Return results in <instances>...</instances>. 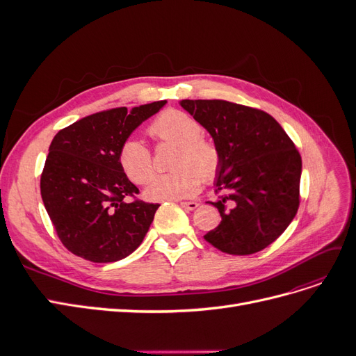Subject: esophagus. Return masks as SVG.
<instances>
[{"label":"esophagus","instance_id":"34e87169","mask_svg":"<svg viewBox=\"0 0 356 356\" xmlns=\"http://www.w3.org/2000/svg\"><path fill=\"white\" fill-rule=\"evenodd\" d=\"M179 204H181V207L184 208V209H187V211H195V209L199 207L197 202H181Z\"/></svg>","mask_w":356,"mask_h":356}]
</instances>
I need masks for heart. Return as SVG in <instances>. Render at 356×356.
Segmentation results:
<instances>
[{
    "mask_svg": "<svg viewBox=\"0 0 356 356\" xmlns=\"http://www.w3.org/2000/svg\"><path fill=\"white\" fill-rule=\"evenodd\" d=\"M148 134L157 143L177 145L169 174L152 179L147 196L154 200H175L196 195L200 181L212 182L221 169V153L209 139L203 138V126L197 118L179 111L166 110L148 126ZM118 161L127 178L135 184H145L154 172L149 148L139 139L131 138L118 152Z\"/></svg>",
    "mask_w": 356,
    "mask_h": 356,
    "instance_id": "obj_1",
    "label": "heart"
}]
</instances>
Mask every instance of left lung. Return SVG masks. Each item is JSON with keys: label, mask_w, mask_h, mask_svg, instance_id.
Segmentation results:
<instances>
[{"label": "left lung", "mask_w": 356, "mask_h": 356, "mask_svg": "<svg viewBox=\"0 0 356 356\" xmlns=\"http://www.w3.org/2000/svg\"><path fill=\"white\" fill-rule=\"evenodd\" d=\"M221 153L213 182L221 222L203 236L217 250L250 255L264 250L294 220L300 204L301 157L275 118L221 99H184Z\"/></svg>", "instance_id": "8db88e82"}]
</instances>
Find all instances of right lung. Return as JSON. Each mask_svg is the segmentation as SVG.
Wrapping results in <instances>:
<instances>
[{"label": "right lung", "instance_id": "add662e5", "mask_svg": "<svg viewBox=\"0 0 356 356\" xmlns=\"http://www.w3.org/2000/svg\"><path fill=\"white\" fill-rule=\"evenodd\" d=\"M166 101L96 113L62 129L49 147L41 197L60 242L93 263H113L141 245L159 203L134 199L139 190L118 161L120 147Z\"/></svg>", "mask_w": 356, "mask_h": 356}]
</instances>
